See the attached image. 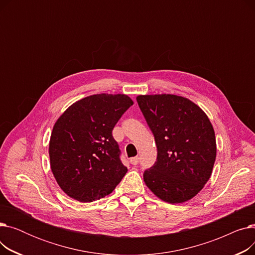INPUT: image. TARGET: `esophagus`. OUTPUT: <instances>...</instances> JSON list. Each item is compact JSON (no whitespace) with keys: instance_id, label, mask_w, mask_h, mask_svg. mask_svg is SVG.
Instances as JSON below:
<instances>
[{"instance_id":"34e87169","label":"esophagus","mask_w":255,"mask_h":255,"mask_svg":"<svg viewBox=\"0 0 255 255\" xmlns=\"http://www.w3.org/2000/svg\"><path fill=\"white\" fill-rule=\"evenodd\" d=\"M130 162H131V164H133V165L138 164V162H139V157H133V158H131V159H130Z\"/></svg>"}]
</instances>
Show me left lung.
<instances>
[{
  "label": "left lung",
  "instance_id": "8db88e82",
  "mask_svg": "<svg viewBox=\"0 0 255 255\" xmlns=\"http://www.w3.org/2000/svg\"><path fill=\"white\" fill-rule=\"evenodd\" d=\"M136 100L157 145V160L144 170L143 181L166 203L187 202L204 188L216 159L210 120L181 96L140 95Z\"/></svg>",
  "mask_w": 255,
  "mask_h": 255
}]
</instances>
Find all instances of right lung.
<instances>
[{
  "instance_id": "right-lung-1",
  "label": "right lung",
  "mask_w": 255,
  "mask_h": 255,
  "mask_svg": "<svg viewBox=\"0 0 255 255\" xmlns=\"http://www.w3.org/2000/svg\"><path fill=\"white\" fill-rule=\"evenodd\" d=\"M132 104L122 94H97L58 119L49 141L50 167L67 195L83 203L100 199L126 175L113 129Z\"/></svg>"
}]
</instances>
